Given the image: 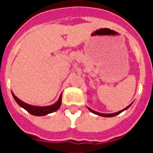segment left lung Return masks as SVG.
I'll return each instance as SVG.
<instances>
[{"instance_id":"left-lung-1","label":"left lung","mask_w":153,"mask_h":153,"mask_svg":"<svg viewBox=\"0 0 153 153\" xmlns=\"http://www.w3.org/2000/svg\"><path fill=\"white\" fill-rule=\"evenodd\" d=\"M132 104V103H131ZM131 104L130 105H129V106H127V107H126L125 109H123V110H120V111L117 112V113H108V114H106V113H98V112H96L94 111V110H93V109H91L90 108L88 107V109L90 110V112H92L93 113H94V114L96 115H98V116H101V117H115V116H117V115H119L120 113H122L123 111H124V110H126V109H127L129 107V106H131Z\"/></svg>"}]
</instances>
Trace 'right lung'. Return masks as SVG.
Listing matches in <instances>:
<instances>
[{"label": "right lung", "instance_id": "right-lung-1", "mask_svg": "<svg viewBox=\"0 0 153 153\" xmlns=\"http://www.w3.org/2000/svg\"><path fill=\"white\" fill-rule=\"evenodd\" d=\"M13 99L15 100L16 102H17L19 106L21 107L24 108V109H26L27 111L30 114L33 115V116H38V117H41V116H45V115L49 114V113H53V112L56 111L59 108H60V105H61L62 102V95H60V98L54 104H53L51 106H32V105H29V104L26 103V102L21 101L20 99L17 98L13 93H12Z\"/></svg>", "mask_w": 153, "mask_h": 153}]
</instances>
